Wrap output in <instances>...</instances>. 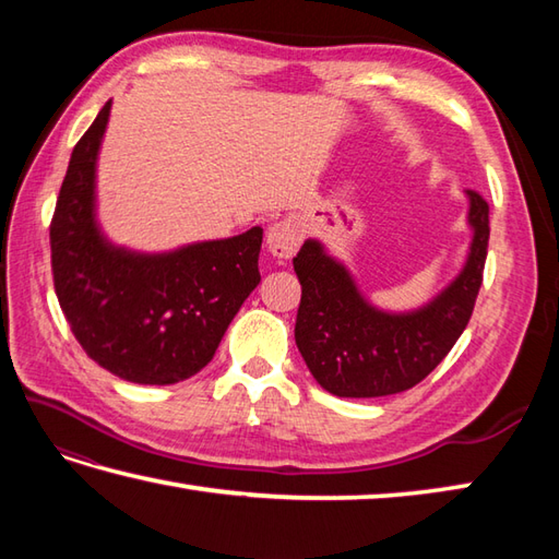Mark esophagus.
<instances>
[{
  "label": "esophagus",
  "instance_id": "34e87169",
  "mask_svg": "<svg viewBox=\"0 0 559 559\" xmlns=\"http://www.w3.org/2000/svg\"><path fill=\"white\" fill-rule=\"evenodd\" d=\"M302 242V225L298 218H283L273 223L266 235L269 252L278 259H290Z\"/></svg>",
  "mask_w": 559,
  "mask_h": 559
}]
</instances>
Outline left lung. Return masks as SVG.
<instances>
[{"label": "left lung", "instance_id": "1", "mask_svg": "<svg viewBox=\"0 0 559 559\" xmlns=\"http://www.w3.org/2000/svg\"><path fill=\"white\" fill-rule=\"evenodd\" d=\"M473 242L466 266L451 286L411 314H386L367 305L348 271L307 240L293 259L302 298L295 343L314 379L346 399L406 391L447 358L466 329L483 283L490 240V206L468 189Z\"/></svg>", "mask_w": 559, "mask_h": 559}]
</instances>
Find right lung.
<instances>
[{
  "mask_svg": "<svg viewBox=\"0 0 559 559\" xmlns=\"http://www.w3.org/2000/svg\"><path fill=\"white\" fill-rule=\"evenodd\" d=\"M110 100L79 139L50 223L59 307L91 360L134 384L197 374L257 288L264 230L134 254L103 240L93 216L96 158Z\"/></svg>",
  "mask_w": 559,
  "mask_h": 559,
  "instance_id": "right-lung-1",
  "label": "right lung"
}]
</instances>
